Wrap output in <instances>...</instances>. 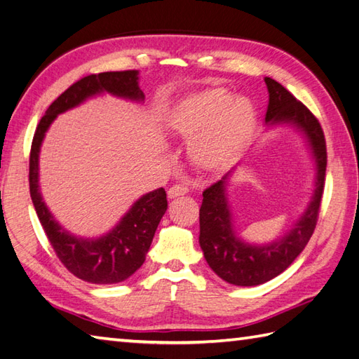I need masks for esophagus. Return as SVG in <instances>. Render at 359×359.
<instances>
[{
	"label": "esophagus",
	"instance_id": "esophagus-1",
	"mask_svg": "<svg viewBox=\"0 0 359 359\" xmlns=\"http://www.w3.org/2000/svg\"><path fill=\"white\" fill-rule=\"evenodd\" d=\"M188 193V187L187 185H182V183H176V185H172L168 189V197L174 198V197H179V196H185Z\"/></svg>",
	"mask_w": 359,
	"mask_h": 359
}]
</instances>
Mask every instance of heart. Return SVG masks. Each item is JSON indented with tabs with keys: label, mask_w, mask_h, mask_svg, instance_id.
I'll return each mask as SVG.
<instances>
[{
	"label": "heart",
	"mask_w": 359,
	"mask_h": 359,
	"mask_svg": "<svg viewBox=\"0 0 359 359\" xmlns=\"http://www.w3.org/2000/svg\"><path fill=\"white\" fill-rule=\"evenodd\" d=\"M255 119L246 96H229L222 88L183 99L171 118L174 133L191 142L189 154L202 166H215L246 140Z\"/></svg>",
	"instance_id": "b5f03b06"
}]
</instances>
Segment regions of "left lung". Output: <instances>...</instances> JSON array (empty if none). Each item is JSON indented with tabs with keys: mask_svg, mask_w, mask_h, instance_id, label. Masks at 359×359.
I'll return each instance as SVG.
<instances>
[{
	"mask_svg": "<svg viewBox=\"0 0 359 359\" xmlns=\"http://www.w3.org/2000/svg\"><path fill=\"white\" fill-rule=\"evenodd\" d=\"M269 91L266 123H292L304 133L316 162L315 193L306 212L283 238L269 245H248L236 237L232 215L224 196L226 176L203 191L200 206V248L210 268L224 281L236 286H257L285 272L302 254L318 222L326 180L327 149L318 119L304 104L277 81L264 78Z\"/></svg>",
	"mask_w": 359,
	"mask_h": 359,
	"instance_id": "8db88e82",
	"label": "left lung"
}]
</instances>
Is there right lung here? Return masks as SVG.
Listing matches in <instances>:
<instances>
[{"mask_svg": "<svg viewBox=\"0 0 359 359\" xmlns=\"http://www.w3.org/2000/svg\"><path fill=\"white\" fill-rule=\"evenodd\" d=\"M139 72H105L88 74L74 82L47 108L41 118L32 140L29 162L30 197L46 236L61 263L74 277L93 285H113L131 277L145 262V255L154 237L161 219L168 208L163 188L142 196L123 215L113 231L99 238H79L69 234L47 210L39 193L38 156L41 142L50 123L60 113L79 105L87 97L108 93L144 101V91L139 88Z\"/></svg>", "mask_w": 359, "mask_h": 359, "instance_id": "obj_1", "label": "right lung"}]
</instances>
